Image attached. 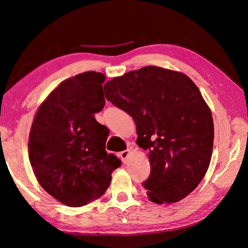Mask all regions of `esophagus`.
Listing matches in <instances>:
<instances>
[{"mask_svg": "<svg viewBox=\"0 0 248 248\" xmlns=\"http://www.w3.org/2000/svg\"><path fill=\"white\" fill-rule=\"evenodd\" d=\"M129 155H130V149H127V150H124V151H121L120 154H119L120 159H121V161H123L124 163H127V162H128Z\"/></svg>", "mask_w": 248, "mask_h": 248, "instance_id": "1", "label": "esophagus"}]
</instances>
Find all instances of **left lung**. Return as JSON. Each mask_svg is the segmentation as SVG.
I'll list each match as a JSON object with an SVG mask.
<instances>
[{
    "label": "left lung",
    "mask_w": 248,
    "mask_h": 248,
    "mask_svg": "<svg viewBox=\"0 0 248 248\" xmlns=\"http://www.w3.org/2000/svg\"><path fill=\"white\" fill-rule=\"evenodd\" d=\"M105 98L134 119L138 144L148 151L152 202L171 203L197 187L211 161L212 114L186 75L146 66L105 83Z\"/></svg>",
    "instance_id": "8db88e82"
}]
</instances>
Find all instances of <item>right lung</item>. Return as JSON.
<instances>
[{
    "label": "right lung",
    "mask_w": 248,
    "mask_h": 248,
    "mask_svg": "<svg viewBox=\"0 0 248 248\" xmlns=\"http://www.w3.org/2000/svg\"><path fill=\"white\" fill-rule=\"evenodd\" d=\"M103 73L67 78L40 104L31 124L29 157L41 187L68 207L101 197L121 161L105 150L108 131L94 114L105 104Z\"/></svg>",
    "instance_id": "1"
}]
</instances>
